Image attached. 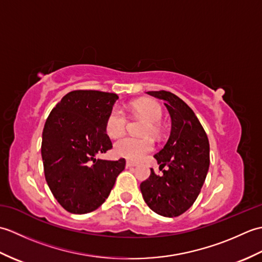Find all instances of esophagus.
Returning a JSON list of instances; mask_svg holds the SVG:
<instances>
[{
  "mask_svg": "<svg viewBox=\"0 0 262 262\" xmlns=\"http://www.w3.org/2000/svg\"><path fill=\"white\" fill-rule=\"evenodd\" d=\"M126 166H127V168H134V166H137V163L132 162V161H127Z\"/></svg>",
  "mask_w": 262,
  "mask_h": 262,
  "instance_id": "34e87169",
  "label": "esophagus"
}]
</instances>
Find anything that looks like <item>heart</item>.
I'll return each instance as SVG.
<instances>
[{
  "label": "heart",
  "instance_id": "1",
  "mask_svg": "<svg viewBox=\"0 0 262 262\" xmlns=\"http://www.w3.org/2000/svg\"><path fill=\"white\" fill-rule=\"evenodd\" d=\"M133 109L137 117H142L149 121V125L145 128L144 134H158V122L162 119V107L153 100H142L133 104ZM127 117L124 111L118 107H114L110 110L105 119V132L110 137H118L122 135L127 128ZM154 148L152 140L147 137L135 138L130 136L122 137L115 143V153L121 158L138 161L146 157Z\"/></svg>",
  "mask_w": 262,
  "mask_h": 262
}]
</instances>
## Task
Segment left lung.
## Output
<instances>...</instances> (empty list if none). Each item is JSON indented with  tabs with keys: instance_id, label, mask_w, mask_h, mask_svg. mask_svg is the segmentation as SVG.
<instances>
[{
	"instance_id": "obj_1",
	"label": "left lung",
	"mask_w": 262,
	"mask_h": 262,
	"mask_svg": "<svg viewBox=\"0 0 262 262\" xmlns=\"http://www.w3.org/2000/svg\"><path fill=\"white\" fill-rule=\"evenodd\" d=\"M163 100L171 117L168 142L154 155L162 176L151 169V176L141 183L147 206L165 217H177L191 207L202 190L209 168V143L204 128L189 105L169 91H148Z\"/></svg>"
}]
</instances>
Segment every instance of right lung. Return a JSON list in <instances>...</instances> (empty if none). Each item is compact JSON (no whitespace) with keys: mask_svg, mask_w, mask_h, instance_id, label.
<instances>
[{"mask_svg":"<svg viewBox=\"0 0 262 262\" xmlns=\"http://www.w3.org/2000/svg\"><path fill=\"white\" fill-rule=\"evenodd\" d=\"M117 99L116 93L72 91L45 122L41 158L47 185L59 205L72 214L100 207L125 169V159H96L113 148L105 119Z\"/></svg>","mask_w":262,"mask_h":262,"instance_id":"right-lung-1","label":"right lung"}]
</instances>
